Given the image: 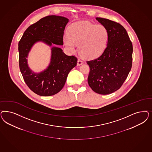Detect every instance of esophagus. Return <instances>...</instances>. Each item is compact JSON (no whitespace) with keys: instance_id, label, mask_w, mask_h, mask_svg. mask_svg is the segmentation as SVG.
Returning a JSON list of instances; mask_svg holds the SVG:
<instances>
[{"instance_id":"esophagus-1","label":"esophagus","mask_w":152,"mask_h":152,"mask_svg":"<svg viewBox=\"0 0 152 152\" xmlns=\"http://www.w3.org/2000/svg\"><path fill=\"white\" fill-rule=\"evenodd\" d=\"M83 64V62L81 60H80V59L78 60V61H77V65L78 66H79V65Z\"/></svg>"}]
</instances>
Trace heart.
I'll return each mask as SVG.
<instances>
[{
	"label": "heart",
	"mask_w": 152,
	"mask_h": 152,
	"mask_svg": "<svg viewBox=\"0 0 152 152\" xmlns=\"http://www.w3.org/2000/svg\"><path fill=\"white\" fill-rule=\"evenodd\" d=\"M63 42L69 50L78 51L85 58H94L103 53L107 44L108 31L103 25L80 22L70 26Z\"/></svg>",
	"instance_id": "1"
}]
</instances>
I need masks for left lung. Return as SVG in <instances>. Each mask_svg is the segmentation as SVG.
<instances>
[{"mask_svg": "<svg viewBox=\"0 0 152 152\" xmlns=\"http://www.w3.org/2000/svg\"><path fill=\"white\" fill-rule=\"evenodd\" d=\"M96 20L107 28L108 39L102 54L87 61L90 68L88 83L96 93L108 94L120 89L131 70L132 44L122 25L106 18Z\"/></svg>", "mask_w": 152, "mask_h": 152, "instance_id": "left-lung-1", "label": "left lung"}]
</instances>
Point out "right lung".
I'll return each instance as SVG.
<instances>
[{"label":"right lung","mask_w":152,"mask_h":152,"mask_svg":"<svg viewBox=\"0 0 152 152\" xmlns=\"http://www.w3.org/2000/svg\"><path fill=\"white\" fill-rule=\"evenodd\" d=\"M68 18L49 15L41 18L26 30L18 44L19 65L25 83L34 93L41 96H53L65 85L70 71L77 64V58L68 56L62 49L53 46L48 67L39 73L28 67L27 58L33 45L41 41L51 46L63 45V35Z\"/></svg>","instance_id":"obj_1"}]
</instances>
